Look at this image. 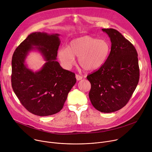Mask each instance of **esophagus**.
I'll list each match as a JSON object with an SVG mask.
<instances>
[{
	"instance_id": "34e87169",
	"label": "esophagus",
	"mask_w": 152,
	"mask_h": 152,
	"mask_svg": "<svg viewBox=\"0 0 152 152\" xmlns=\"http://www.w3.org/2000/svg\"><path fill=\"white\" fill-rule=\"evenodd\" d=\"M75 78H76V79H77V81L81 80V79L83 78L82 76L80 75H78V74H76V75H75Z\"/></svg>"
}]
</instances>
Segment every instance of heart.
<instances>
[{
	"instance_id": "1",
	"label": "heart",
	"mask_w": 152,
	"mask_h": 152,
	"mask_svg": "<svg viewBox=\"0 0 152 152\" xmlns=\"http://www.w3.org/2000/svg\"><path fill=\"white\" fill-rule=\"evenodd\" d=\"M110 45L105 39L85 36L72 39L68 48L61 47L57 56L61 66L70 69L78 56L80 66L87 71H93L101 67L107 60L110 53Z\"/></svg>"
}]
</instances>
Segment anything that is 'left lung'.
Masks as SVG:
<instances>
[{"label":"left lung","instance_id":"8db88e82","mask_svg":"<svg viewBox=\"0 0 152 152\" xmlns=\"http://www.w3.org/2000/svg\"><path fill=\"white\" fill-rule=\"evenodd\" d=\"M111 42L106 62L87 76L91 85V102L102 113H113L129 101L139 79L137 53L133 45L113 28H103Z\"/></svg>","mask_w":152,"mask_h":152}]
</instances>
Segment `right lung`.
I'll return each instance as SVG.
<instances>
[{"label": "right lung", "instance_id": "obj_1", "mask_svg": "<svg viewBox=\"0 0 152 152\" xmlns=\"http://www.w3.org/2000/svg\"><path fill=\"white\" fill-rule=\"evenodd\" d=\"M60 34L32 33L15 50L13 57L11 85L19 101L29 112L47 116L61 111L68 93L76 83L75 74L56 61ZM38 51L46 63L33 72L25 64L31 51Z\"/></svg>", "mask_w": 152, "mask_h": 152}]
</instances>
